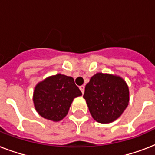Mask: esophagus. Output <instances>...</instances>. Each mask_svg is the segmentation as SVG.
Returning <instances> with one entry per match:
<instances>
[{"label":"esophagus","instance_id":"esophagus-1","mask_svg":"<svg viewBox=\"0 0 155 155\" xmlns=\"http://www.w3.org/2000/svg\"><path fill=\"white\" fill-rule=\"evenodd\" d=\"M80 91H81V92H82L83 94H84V85L80 86Z\"/></svg>","mask_w":155,"mask_h":155}]
</instances>
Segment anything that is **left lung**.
<instances>
[{"instance_id":"obj_1","label":"left lung","mask_w":155,"mask_h":155,"mask_svg":"<svg viewBox=\"0 0 155 155\" xmlns=\"http://www.w3.org/2000/svg\"><path fill=\"white\" fill-rule=\"evenodd\" d=\"M84 98L92 118L108 124L120 117L130 102V90L119 75L97 73L85 86Z\"/></svg>"}]
</instances>
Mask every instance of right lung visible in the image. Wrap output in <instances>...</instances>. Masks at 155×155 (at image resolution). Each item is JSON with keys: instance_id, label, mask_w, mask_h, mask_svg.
<instances>
[{"instance_id": "right-lung-1", "label": "right lung", "mask_w": 155, "mask_h": 155, "mask_svg": "<svg viewBox=\"0 0 155 155\" xmlns=\"http://www.w3.org/2000/svg\"><path fill=\"white\" fill-rule=\"evenodd\" d=\"M82 95L74 79L62 74L48 76L36 84L33 93L35 110L52 121L63 120L73 100Z\"/></svg>"}]
</instances>
